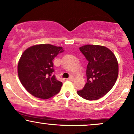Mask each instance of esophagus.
<instances>
[{
  "mask_svg": "<svg viewBox=\"0 0 134 134\" xmlns=\"http://www.w3.org/2000/svg\"><path fill=\"white\" fill-rule=\"evenodd\" d=\"M67 79L69 80V81H72V80L74 79V77H72V76H70Z\"/></svg>",
  "mask_w": 134,
  "mask_h": 134,
  "instance_id": "34e87169",
  "label": "esophagus"
}]
</instances>
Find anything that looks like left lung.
<instances>
[{"instance_id":"left-lung-1","label":"left lung","mask_w":134,"mask_h":134,"mask_svg":"<svg viewBox=\"0 0 134 134\" xmlns=\"http://www.w3.org/2000/svg\"><path fill=\"white\" fill-rule=\"evenodd\" d=\"M88 64L87 82L79 96L87 100H96L111 90L118 77V64L111 50L103 46L86 44L79 48Z\"/></svg>"}]
</instances>
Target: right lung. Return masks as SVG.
<instances>
[{
    "instance_id": "right-lung-1",
    "label": "right lung",
    "mask_w": 134,
    "mask_h": 134,
    "mask_svg": "<svg viewBox=\"0 0 134 134\" xmlns=\"http://www.w3.org/2000/svg\"><path fill=\"white\" fill-rule=\"evenodd\" d=\"M62 52V47L41 44L23 52L18 63V76L31 94L47 99L59 93L62 82L53 74V60Z\"/></svg>"
}]
</instances>
